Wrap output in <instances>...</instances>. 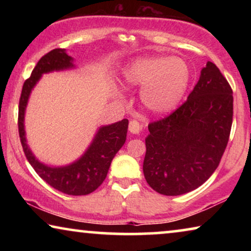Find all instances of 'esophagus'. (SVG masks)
<instances>
[{
  "label": "esophagus",
  "mask_w": 251,
  "mask_h": 251,
  "mask_svg": "<svg viewBox=\"0 0 251 251\" xmlns=\"http://www.w3.org/2000/svg\"><path fill=\"white\" fill-rule=\"evenodd\" d=\"M140 130H142V126H140V123L137 121V120H131L129 123V131L137 135V133L140 132Z\"/></svg>",
  "instance_id": "esophagus-1"
}]
</instances>
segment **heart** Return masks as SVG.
I'll return each mask as SVG.
<instances>
[{
	"mask_svg": "<svg viewBox=\"0 0 251 251\" xmlns=\"http://www.w3.org/2000/svg\"><path fill=\"white\" fill-rule=\"evenodd\" d=\"M131 87L143 88V104L155 114L173 111L184 97L191 80V68L179 57H147L137 59L123 72Z\"/></svg>",
	"mask_w": 251,
	"mask_h": 251,
	"instance_id": "1",
	"label": "heart"
}]
</instances>
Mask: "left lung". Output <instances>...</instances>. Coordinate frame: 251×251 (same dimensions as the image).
Masks as SVG:
<instances>
[{
	"label": "left lung",
	"mask_w": 251,
	"mask_h": 251,
	"mask_svg": "<svg viewBox=\"0 0 251 251\" xmlns=\"http://www.w3.org/2000/svg\"><path fill=\"white\" fill-rule=\"evenodd\" d=\"M233 91L208 61L187 100L167 118L149 125L143 171L163 195H181L201 186L217 169L231 132Z\"/></svg>",
	"instance_id": "obj_1"
}]
</instances>
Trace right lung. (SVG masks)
Instances as JSON below:
<instances>
[{"mask_svg":"<svg viewBox=\"0 0 251 251\" xmlns=\"http://www.w3.org/2000/svg\"><path fill=\"white\" fill-rule=\"evenodd\" d=\"M73 58L65 49H53L37 61L36 66L23 85L19 100L18 130L24 153L36 174L50 186L68 195H87L100 186L107 176L108 169L115 154L126 143L129 121L112 123L98 129L95 138L83 155L75 162L64 167L47 166L34 156L27 145L25 136V111L30 92L43 74L53 71L74 68Z\"/></svg>","mask_w":251,"mask_h":251,"instance_id":"add662e5","label":"right lung"}]
</instances>
